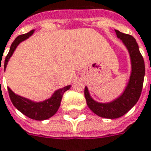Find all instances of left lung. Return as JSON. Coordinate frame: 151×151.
I'll return each instance as SVG.
<instances>
[{"mask_svg":"<svg viewBox=\"0 0 151 151\" xmlns=\"http://www.w3.org/2000/svg\"><path fill=\"white\" fill-rule=\"evenodd\" d=\"M116 37L126 47L130 60L129 80L123 92L115 99L109 102H98L90 94L88 87H85V98L91 111L99 116L114 119L124 116L138 101L144 84L145 66L144 61L136 40L129 35L115 30Z\"/></svg>","mask_w":151,"mask_h":151,"instance_id":"obj_1","label":"left lung"}]
</instances>
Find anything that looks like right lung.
Here are the masks:
<instances>
[{
  "mask_svg": "<svg viewBox=\"0 0 151 151\" xmlns=\"http://www.w3.org/2000/svg\"><path fill=\"white\" fill-rule=\"evenodd\" d=\"M34 33H35V30H32L27 34L19 35L14 40V42L12 43V45L10 47L9 52L7 53V57L5 59L4 71H6L7 63L9 61L10 58L12 57V55L14 54V52L17 47L21 44L22 41L27 40L30 36L34 35ZM70 88H71V86L69 85V86H66L63 88L56 90L49 99H45L43 101L31 100L27 98L22 97L21 95L14 93L9 87L7 89H8L10 99H11L13 104L17 108V110H19L25 116H28L32 119L42 121V120H46V119L50 118L51 116H53L58 111V110L60 106V103H61V99L64 92Z\"/></svg>",
  "mask_w": 151,
  "mask_h": 151,
  "instance_id": "add662e5",
  "label": "right lung"
}]
</instances>
